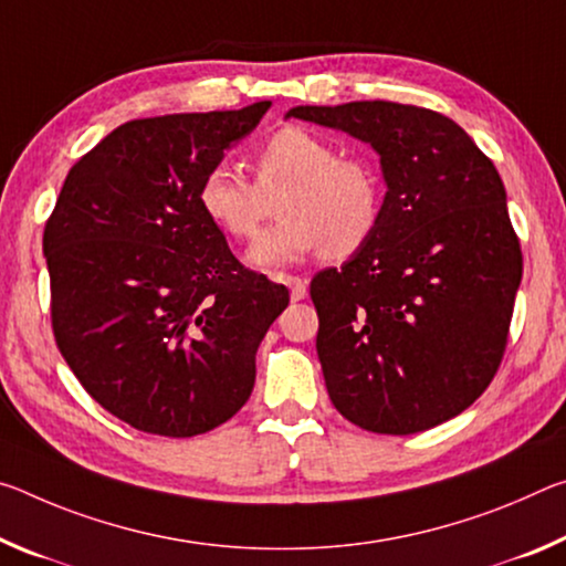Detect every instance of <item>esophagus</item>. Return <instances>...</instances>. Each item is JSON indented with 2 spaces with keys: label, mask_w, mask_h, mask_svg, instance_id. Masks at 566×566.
<instances>
[{
  "label": "esophagus",
  "mask_w": 566,
  "mask_h": 566,
  "mask_svg": "<svg viewBox=\"0 0 566 566\" xmlns=\"http://www.w3.org/2000/svg\"><path fill=\"white\" fill-rule=\"evenodd\" d=\"M283 283L289 285L293 301H303L305 293H308V283H305L303 277H298V275H285Z\"/></svg>",
  "instance_id": "obj_1"
}]
</instances>
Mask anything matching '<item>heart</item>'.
<instances>
[{
    "mask_svg": "<svg viewBox=\"0 0 566 566\" xmlns=\"http://www.w3.org/2000/svg\"><path fill=\"white\" fill-rule=\"evenodd\" d=\"M255 182L228 165L206 172L198 206L220 233L250 240L261 233L277 196L281 222L250 248V263L277 268L321 253L331 261L356 255L378 230L384 185L364 157L338 155L326 137L283 127L253 155Z\"/></svg>",
    "mask_w": 566,
    "mask_h": 566,
    "instance_id": "obj_1",
    "label": "heart"
}]
</instances>
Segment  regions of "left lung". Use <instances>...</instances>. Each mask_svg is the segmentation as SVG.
<instances>
[{"label": "left lung", "mask_w": 566, "mask_h": 566, "mask_svg": "<svg viewBox=\"0 0 566 566\" xmlns=\"http://www.w3.org/2000/svg\"><path fill=\"white\" fill-rule=\"evenodd\" d=\"M289 117L368 143L386 180L374 238L311 281L333 406L391 437L453 419L492 384L522 283L494 163L453 119L416 105H301Z\"/></svg>", "instance_id": "1"}]
</instances>
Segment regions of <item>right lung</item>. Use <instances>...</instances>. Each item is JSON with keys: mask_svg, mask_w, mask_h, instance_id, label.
<instances>
[{"mask_svg": "<svg viewBox=\"0 0 566 566\" xmlns=\"http://www.w3.org/2000/svg\"><path fill=\"white\" fill-rule=\"evenodd\" d=\"M268 107L129 119L72 165L44 226L60 354L137 431L188 439L233 419L289 305L198 206L200 180Z\"/></svg>", "mask_w": 566, "mask_h": 566, "instance_id": "right-lung-1", "label": "right lung"}]
</instances>
